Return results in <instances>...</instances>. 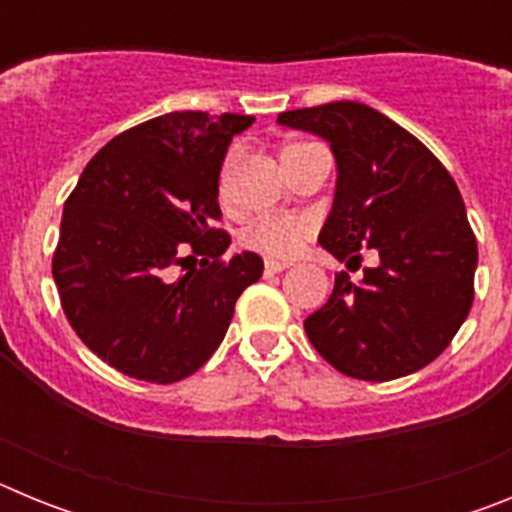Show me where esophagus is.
Returning <instances> with one entry per match:
<instances>
[{
  "label": "esophagus",
  "instance_id": "34e87169",
  "mask_svg": "<svg viewBox=\"0 0 512 512\" xmlns=\"http://www.w3.org/2000/svg\"><path fill=\"white\" fill-rule=\"evenodd\" d=\"M284 269H289L287 261H266L264 264L266 277H271V274H279V271H284Z\"/></svg>",
  "mask_w": 512,
  "mask_h": 512
}]
</instances>
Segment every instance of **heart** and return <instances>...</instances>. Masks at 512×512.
Here are the masks:
<instances>
[{
    "instance_id": "1",
    "label": "heart",
    "mask_w": 512,
    "mask_h": 512,
    "mask_svg": "<svg viewBox=\"0 0 512 512\" xmlns=\"http://www.w3.org/2000/svg\"><path fill=\"white\" fill-rule=\"evenodd\" d=\"M307 143H287L282 148V161L287 156H292L295 151L305 148ZM230 166V158L228 164H225V171ZM225 171H223V179H220V187L225 182ZM312 225L310 220L305 217H297V215H282V217H261L256 223L248 225L243 230V243L253 251L264 253L269 259H292L297 251H300L302 243L307 241V235H310Z\"/></svg>"
}]
</instances>
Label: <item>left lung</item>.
<instances>
[{"label":"left lung","instance_id":"left-lung-1","mask_svg":"<svg viewBox=\"0 0 512 512\" xmlns=\"http://www.w3.org/2000/svg\"><path fill=\"white\" fill-rule=\"evenodd\" d=\"M336 156V194L318 241L338 261L374 248L361 282L343 271L305 320L318 354L346 377L390 382L431 364L467 320L477 238L459 187L415 135L361 102L282 112Z\"/></svg>","mask_w":512,"mask_h":512}]
</instances>
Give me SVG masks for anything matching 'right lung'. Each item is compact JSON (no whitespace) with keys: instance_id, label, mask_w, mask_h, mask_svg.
I'll list each match as a JSON object with an SVG mask.
<instances>
[{"instance_id":"add662e5","label":"right lung","mask_w":512,"mask_h":512,"mask_svg":"<svg viewBox=\"0 0 512 512\" xmlns=\"http://www.w3.org/2000/svg\"><path fill=\"white\" fill-rule=\"evenodd\" d=\"M248 115L169 112L112 138L63 205L53 279L66 318L117 372L171 384L215 354L235 300L259 282V253L223 261L217 176ZM205 255L176 283L174 263ZM213 261L210 262L209 259Z\"/></svg>"}]
</instances>
